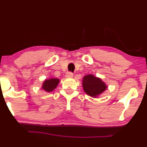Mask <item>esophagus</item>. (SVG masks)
<instances>
[{
    "label": "esophagus",
    "instance_id": "34e87169",
    "mask_svg": "<svg viewBox=\"0 0 147 147\" xmlns=\"http://www.w3.org/2000/svg\"><path fill=\"white\" fill-rule=\"evenodd\" d=\"M66 77H68V78H70V77H73V73L71 72H68L66 73Z\"/></svg>",
    "mask_w": 147,
    "mask_h": 147
}]
</instances>
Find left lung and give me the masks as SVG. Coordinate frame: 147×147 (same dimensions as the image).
Wrapping results in <instances>:
<instances>
[{
	"instance_id": "left-lung-1",
	"label": "left lung",
	"mask_w": 147,
	"mask_h": 147,
	"mask_svg": "<svg viewBox=\"0 0 147 147\" xmlns=\"http://www.w3.org/2000/svg\"><path fill=\"white\" fill-rule=\"evenodd\" d=\"M83 87L84 91L90 96L95 97L105 90L107 86L100 80L94 76L89 75L84 77Z\"/></svg>"
}]
</instances>
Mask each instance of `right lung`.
<instances>
[{"label": "right lung", "instance_id": "1", "mask_svg": "<svg viewBox=\"0 0 147 147\" xmlns=\"http://www.w3.org/2000/svg\"><path fill=\"white\" fill-rule=\"evenodd\" d=\"M59 81L58 79H51L49 80H46L44 82L42 88L47 92L53 91L59 84Z\"/></svg>", "mask_w": 147, "mask_h": 147}]
</instances>
